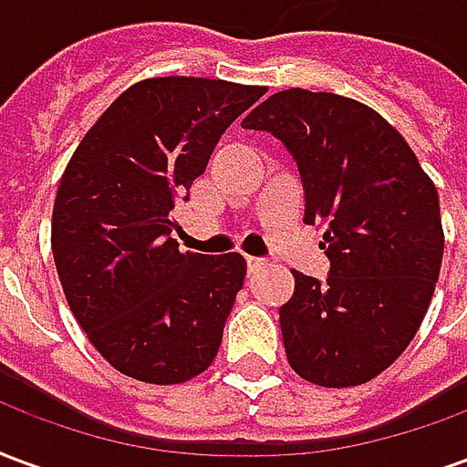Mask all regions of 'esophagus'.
I'll use <instances>...</instances> for the list:
<instances>
[{"mask_svg":"<svg viewBox=\"0 0 467 467\" xmlns=\"http://www.w3.org/2000/svg\"><path fill=\"white\" fill-rule=\"evenodd\" d=\"M244 263H247V273H257V270H263L265 265H267V260H265V257H253V254H247Z\"/></svg>","mask_w":467,"mask_h":467,"instance_id":"34e87169","label":"esophagus"}]
</instances>
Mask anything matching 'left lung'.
I'll list each match as a JSON object with an SVG mask.
<instances>
[{
	"instance_id": "obj_1",
	"label": "left lung",
	"mask_w": 467,
	"mask_h": 467,
	"mask_svg": "<svg viewBox=\"0 0 467 467\" xmlns=\"http://www.w3.org/2000/svg\"><path fill=\"white\" fill-rule=\"evenodd\" d=\"M293 154L305 223L325 224L327 280L295 270L280 307L287 362L323 388L372 380L418 333L442 263L438 190L402 134L333 92L285 89L243 119Z\"/></svg>"
}]
</instances>
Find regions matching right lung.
Returning a JSON list of instances; mask_svg holds the SVG:
<instances>
[{
	"instance_id": "add662e5",
	"label": "right lung",
	"mask_w": 467,
	"mask_h": 467,
	"mask_svg": "<svg viewBox=\"0 0 467 467\" xmlns=\"http://www.w3.org/2000/svg\"><path fill=\"white\" fill-rule=\"evenodd\" d=\"M265 87L154 77L117 97L67 164L52 254L69 310L115 370L177 385L213 365L247 263L180 253L174 202L190 200L224 130Z\"/></svg>"
}]
</instances>
